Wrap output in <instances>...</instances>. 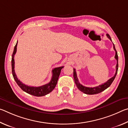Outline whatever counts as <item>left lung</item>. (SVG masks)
Here are the masks:
<instances>
[{"mask_svg":"<svg viewBox=\"0 0 128 128\" xmlns=\"http://www.w3.org/2000/svg\"><path fill=\"white\" fill-rule=\"evenodd\" d=\"M107 37L110 39V40H111V38L110 37V36L109 34H106ZM114 50L115 51V56H114V58L116 59L117 60V64L116 66V73L114 74V76L111 78L110 80H108L107 82H106L105 83H104L103 84H102L100 85H99L98 86H96V87H94V88H88V87H86V86H84L83 85H82L81 84L78 82V78L77 76V74H76V69H73V77H74V80L75 82L77 88L81 91V92H83L84 93L86 94H88V95H93V94H98V93H100L102 92H103L104 90H106V88H107L109 86L111 85V84L112 83V82L114 81V79L115 78V77L117 74V73H118V52L116 50L115 47H114Z\"/></svg>","mask_w":128,"mask_h":128,"instance_id":"1","label":"left lung"}]
</instances>
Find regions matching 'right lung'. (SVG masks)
<instances>
[{
	"label": "right lung",
	"instance_id": "obj_1",
	"mask_svg": "<svg viewBox=\"0 0 128 128\" xmlns=\"http://www.w3.org/2000/svg\"><path fill=\"white\" fill-rule=\"evenodd\" d=\"M17 42L16 44L15 45L14 50V52H13L12 56V72L13 77H14L15 81L16 82L17 85L19 86V87L24 92H27L30 95H34V96H42L48 94V93L51 92L54 89V88H55L56 84L58 83V78H59L60 72H61L62 69L63 68L64 66H62L57 67V68H55L53 69L52 71V76L50 82L48 84H45V85L41 86H38V87H34V86L26 85L18 79V78L17 77V76L14 72V57L17 51Z\"/></svg>",
	"mask_w": 128,
	"mask_h": 128
}]
</instances>
